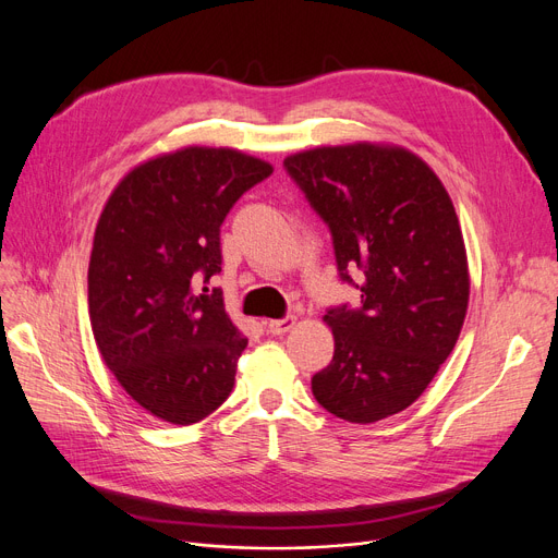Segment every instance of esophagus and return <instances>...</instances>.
Returning <instances> with one entry per match:
<instances>
[{
  "label": "esophagus",
  "instance_id": "34e87169",
  "mask_svg": "<svg viewBox=\"0 0 558 558\" xmlns=\"http://www.w3.org/2000/svg\"><path fill=\"white\" fill-rule=\"evenodd\" d=\"M294 326H296V318H294V316H284V318L269 320L267 328H269L271 335H284V332H289Z\"/></svg>",
  "mask_w": 558,
  "mask_h": 558
}]
</instances>
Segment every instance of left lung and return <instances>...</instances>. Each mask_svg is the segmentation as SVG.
Segmentation results:
<instances>
[{"label":"left lung","mask_w":558,"mask_h":558,"mask_svg":"<svg viewBox=\"0 0 558 558\" xmlns=\"http://www.w3.org/2000/svg\"><path fill=\"white\" fill-rule=\"evenodd\" d=\"M284 167L330 226L341 278L362 271V307L324 316L335 357L312 393L348 423L389 418L421 398L463 328L471 274L452 198L389 142L316 146Z\"/></svg>","instance_id":"8db88e82"}]
</instances>
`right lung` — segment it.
<instances>
[{"label": "right lung", "mask_w": 558, "mask_h": 558, "mask_svg": "<svg viewBox=\"0 0 558 558\" xmlns=\"http://www.w3.org/2000/svg\"><path fill=\"white\" fill-rule=\"evenodd\" d=\"M274 167L228 146H183L135 165L99 215L87 312L120 387L171 425L210 416L234 387L248 339L223 294H196L221 271L219 228Z\"/></svg>", "instance_id": "add662e5"}]
</instances>
